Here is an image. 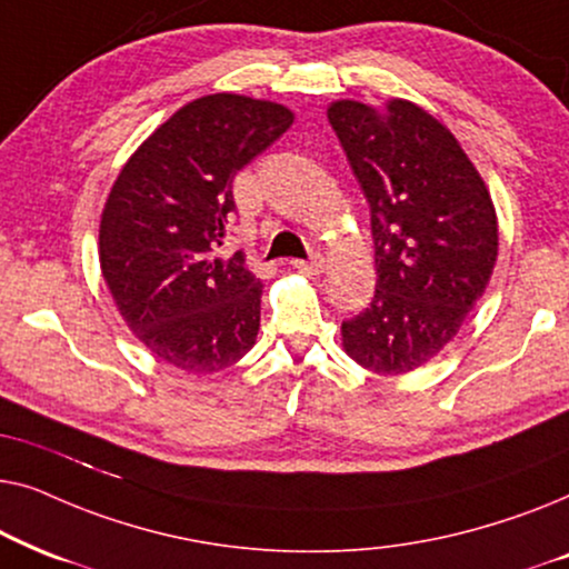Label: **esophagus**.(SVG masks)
<instances>
[{
    "mask_svg": "<svg viewBox=\"0 0 569 569\" xmlns=\"http://www.w3.org/2000/svg\"><path fill=\"white\" fill-rule=\"evenodd\" d=\"M292 267L302 271V274H321L323 271V259L321 256H313L310 261H292Z\"/></svg>",
    "mask_w": 569,
    "mask_h": 569,
    "instance_id": "34e87169",
    "label": "esophagus"
}]
</instances>
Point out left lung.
Returning <instances> with one entry per match:
<instances>
[{
	"label": "left lung",
	"instance_id": "left-lung-1",
	"mask_svg": "<svg viewBox=\"0 0 569 569\" xmlns=\"http://www.w3.org/2000/svg\"><path fill=\"white\" fill-rule=\"evenodd\" d=\"M329 123L370 204L376 295L341 323L365 370L403 376L456 337L497 261V212L469 154L425 108L333 100Z\"/></svg>",
	"mask_w": 569,
	"mask_h": 569
}]
</instances>
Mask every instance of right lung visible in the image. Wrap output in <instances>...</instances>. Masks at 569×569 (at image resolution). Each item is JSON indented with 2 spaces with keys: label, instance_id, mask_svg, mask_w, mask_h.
I'll list each match as a JSON object with an SVG mask.
<instances>
[{
  "label": "right lung",
  "instance_id": "obj_1",
  "mask_svg": "<svg viewBox=\"0 0 569 569\" xmlns=\"http://www.w3.org/2000/svg\"><path fill=\"white\" fill-rule=\"evenodd\" d=\"M271 100L214 92L160 123L121 168L100 214V271L123 323L193 376L236 365L256 345L261 279L220 259L236 209L232 178L292 127Z\"/></svg>",
  "mask_w": 569,
  "mask_h": 569
}]
</instances>
